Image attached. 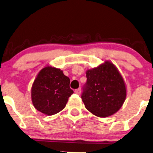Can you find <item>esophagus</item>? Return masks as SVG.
<instances>
[{
	"mask_svg": "<svg viewBox=\"0 0 153 153\" xmlns=\"http://www.w3.org/2000/svg\"><path fill=\"white\" fill-rule=\"evenodd\" d=\"M74 92L76 93V94H80L81 92V88H78V89L75 90H74Z\"/></svg>",
	"mask_w": 153,
	"mask_h": 153,
	"instance_id": "1",
	"label": "esophagus"
}]
</instances>
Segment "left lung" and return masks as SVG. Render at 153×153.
Segmentation results:
<instances>
[{
	"instance_id": "left-lung-1",
	"label": "left lung",
	"mask_w": 153,
	"mask_h": 153,
	"mask_svg": "<svg viewBox=\"0 0 153 153\" xmlns=\"http://www.w3.org/2000/svg\"><path fill=\"white\" fill-rule=\"evenodd\" d=\"M86 77L81 94L86 109L99 117L116 113L125 101L126 88L114 64L106 61L99 67L87 70Z\"/></svg>"
}]
</instances>
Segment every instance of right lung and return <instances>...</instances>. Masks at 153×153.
<instances>
[{
	"instance_id": "1",
	"label": "right lung",
	"mask_w": 153,
	"mask_h": 153,
	"mask_svg": "<svg viewBox=\"0 0 153 153\" xmlns=\"http://www.w3.org/2000/svg\"><path fill=\"white\" fill-rule=\"evenodd\" d=\"M70 83V79L60 69L51 66L43 68L32 87L31 94L34 108L47 115L61 111L74 93Z\"/></svg>"
}]
</instances>
